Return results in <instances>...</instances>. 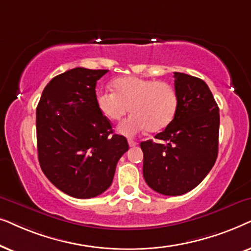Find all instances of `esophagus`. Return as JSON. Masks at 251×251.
<instances>
[{
  "label": "esophagus",
  "instance_id": "1",
  "mask_svg": "<svg viewBox=\"0 0 251 251\" xmlns=\"http://www.w3.org/2000/svg\"><path fill=\"white\" fill-rule=\"evenodd\" d=\"M128 145H129V147H135L136 145H138V142L133 141V140H128Z\"/></svg>",
  "mask_w": 251,
  "mask_h": 251
}]
</instances>
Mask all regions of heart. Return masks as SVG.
Segmentation results:
<instances>
[{
    "label": "heart",
    "instance_id": "1",
    "mask_svg": "<svg viewBox=\"0 0 251 251\" xmlns=\"http://www.w3.org/2000/svg\"><path fill=\"white\" fill-rule=\"evenodd\" d=\"M115 93L100 92L96 96L99 110L106 119L117 122L133 112L118 126V132L134 136L148 129L159 132L170 125L178 108V95L165 81L140 76H122L112 82Z\"/></svg>",
    "mask_w": 251,
    "mask_h": 251
}]
</instances>
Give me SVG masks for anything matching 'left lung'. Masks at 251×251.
Returning <instances> with one entry per match:
<instances>
[{"mask_svg":"<svg viewBox=\"0 0 251 251\" xmlns=\"http://www.w3.org/2000/svg\"><path fill=\"white\" fill-rule=\"evenodd\" d=\"M178 108L175 118L152 140L140 143L143 176L150 188L168 196L195 188L218 155L219 108L202 79L175 72Z\"/></svg>","mask_w":251,"mask_h":251,"instance_id":"8db88e82","label":"left lung"}]
</instances>
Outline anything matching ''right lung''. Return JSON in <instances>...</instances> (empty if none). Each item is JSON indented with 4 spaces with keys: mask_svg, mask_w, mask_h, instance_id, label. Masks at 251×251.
Wrapping results in <instances>:
<instances>
[{
    "mask_svg": "<svg viewBox=\"0 0 251 251\" xmlns=\"http://www.w3.org/2000/svg\"><path fill=\"white\" fill-rule=\"evenodd\" d=\"M106 72L75 68L56 75L36 108L40 166L53 186L75 199L105 192L128 150L96 103V81Z\"/></svg>",
    "mask_w": 251,
    "mask_h": 251,
    "instance_id": "right-lung-1",
    "label": "right lung"
}]
</instances>
